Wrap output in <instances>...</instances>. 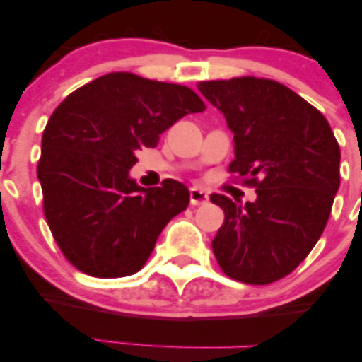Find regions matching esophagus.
Masks as SVG:
<instances>
[{
  "instance_id": "34e87169",
  "label": "esophagus",
  "mask_w": 362,
  "mask_h": 362,
  "mask_svg": "<svg viewBox=\"0 0 362 362\" xmlns=\"http://www.w3.org/2000/svg\"><path fill=\"white\" fill-rule=\"evenodd\" d=\"M207 201H209V194H207L206 190L199 189V187H192V189H190V204L201 206L206 204Z\"/></svg>"
}]
</instances>
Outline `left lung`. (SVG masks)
<instances>
[{
    "instance_id": "left-lung-1",
    "label": "left lung",
    "mask_w": 362,
    "mask_h": 362,
    "mask_svg": "<svg viewBox=\"0 0 362 362\" xmlns=\"http://www.w3.org/2000/svg\"><path fill=\"white\" fill-rule=\"evenodd\" d=\"M199 91L233 132L230 172L250 178L253 202L214 194L224 223L213 240L223 272L271 284L293 272L322 236L340 185V148L327 119L272 80L201 81Z\"/></svg>"
}]
</instances>
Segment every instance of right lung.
<instances>
[{"mask_svg":"<svg viewBox=\"0 0 362 362\" xmlns=\"http://www.w3.org/2000/svg\"><path fill=\"white\" fill-rule=\"evenodd\" d=\"M204 109L187 86L110 73L54 110L37 177L54 240L74 267L95 277H124L146 264L190 194L172 178L144 189L129 170L138 151L156 146L161 132Z\"/></svg>","mask_w":362,"mask_h":362,"instance_id":"right-lung-1","label":"right lung"}]
</instances>
